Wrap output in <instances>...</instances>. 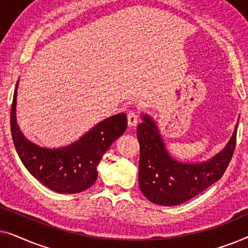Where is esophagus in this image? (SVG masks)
Masks as SVG:
<instances>
[{
	"mask_svg": "<svg viewBox=\"0 0 248 248\" xmlns=\"http://www.w3.org/2000/svg\"><path fill=\"white\" fill-rule=\"evenodd\" d=\"M127 121H128V125H130V126H134V125H137L139 122V115L137 111H134V110L128 111Z\"/></svg>",
	"mask_w": 248,
	"mask_h": 248,
	"instance_id": "obj_1",
	"label": "esophagus"
}]
</instances>
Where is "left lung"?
Masks as SVG:
<instances>
[{"label":"left lung","mask_w":248,"mask_h":248,"mask_svg":"<svg viewBox=\"0 0 248 248\" xmlns=\"http://www.w3.org/2000/svg\"><path fill=\"white\" fill-rule=\"evenodd\" d=\"M143 121L137 131L140 143L139 186L149 201L165 206L182 204L222 177L235 151L237 126L220 154L206 162L188 165L172 159L154 122L148 116H143Z\"/></svg>","instance_id":"obj_1"}]
</instances>
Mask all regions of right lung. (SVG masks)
<instances>
[{"label": "right lung", "mask_w": 248, "mask_h": 248, "mask_svg": "<svg viewBox=\"0 0 248 248\" xmlns=\"http://www.w3.org/2000/svg\"><path fill=\"white\" fill-rule=\"evenodd\" d=\"M16 88L18 83L13 94L10 123L13 143L25 167L42 184L59 193L73 194L93 186L103 155L126 131V114H117L100 122L79 141L66 148H40L27 140L16 124Z\"/></svg>", "instance_id": "obj_1"}]
</instances>
